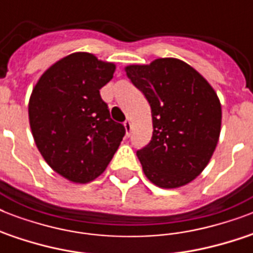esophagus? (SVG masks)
Instances as JSON below:
<instances>
[{"mask_svg":"<svg viewBox=\"0 0 253 253\" xmlns=\"http://www.w3.org/2000/svg\"><path fill=\"white\" fill-rule=\"evenodd\" d=\"M123 126H125V130H126V135L130 134V131H131V121H128V119H127L126 122L123 123Z\"/></svg>","mask_w":253,"mask_h":253,"instance_id":"1","label":"esophagus"}]
</instances>
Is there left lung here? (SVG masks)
<instances>
[{
  "instance_id": "obj_1",
  "label": "left lung",
  "mask_w": 253,
  "mask_h": 253,
  "mask_svg": "<svg viewBox=\"0 0 253 253\" xmlns=\"http://www.w3.org/2000/svg\"><path fill=\"white\" fill-rule=\"evenodd\" d=\"M125 69L152 113L151 142L136 151L143 172L160 188L189 184L208 166L219 139L218 95L196 69L178 59H156Z\"/></svg>"
}]
</instances>
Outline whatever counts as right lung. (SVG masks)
I'll return each mask as SVG.
<instances>
[{
  "label": "right lung",
  "mask_w": 253,
  "mask_h": 253,
  "mask_svg": "<svg viewBox=\"0 0 253 253\" xmlns=\"http://www.w3.org/2000/svg\"><path fill=\"white\" fill-rule=\"evenodd\" d=\"M114 71L113 63L75 52L51 65L33 89L29 119L35 144L47 164L72 182L97 178L126 134L99 94Z\"/></svg>",
  "instance_id": "add662e5"
}]
</instances>
